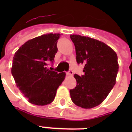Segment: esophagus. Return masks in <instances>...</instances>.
Here are the masks:
<instances>
[{
  "label": "esophagus",
  "instance_id": "34e87169",
  "mask_svg": "<svg viewBox=\"0 0 132 132\" xmlns=\"http://www.w3.org/2000/svg\"><path fill=\"white\" fill-rule=\"evenodd\" d=\"M67 75H70V76H72V75H73V71L70 69V70L67 72Z\"/></svg>",
  "mask_w": 132,
  "mask_h": 132
}]
</instances>
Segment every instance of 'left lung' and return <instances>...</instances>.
<instances>
[{"instance_id": "obj_1", "label": "left lung", "mask_w": 132, "mask_h": 132, "mask_svg": "<svg viewBox=\"0 0 132 132\" xmlns=\"http://www.w3.org/2000/svg\"><path fill=\"white\" fill-rule=\"evenodd\" d=\"M76 51L77 62L84 66V75H75L76 87L70 90L75 104L90 109L100 105L116 84L119 71L116 52L109 46L90 37L70 35Z\"/></svg>"}]
</instances>
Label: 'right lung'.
Masks as SVG:
<instances>
[{
	"mask_svg": "<svg viewBox=\"0 0 132 132\" xmlns=\"http://www.w3.org/2000/svg\"><path fill=\"white\" fill-rule=\"evenodd\" d=\"M60 34H48L28 40L15 53L11 74L15 84L28 101L36 105L53 102L65 72L47 68L57 52Z\"/></svg>",
	"mask_w": 132,
	"mask_h": 132,
	"instance_id": "1",
	"label": "right lung"
}]
</instances>
